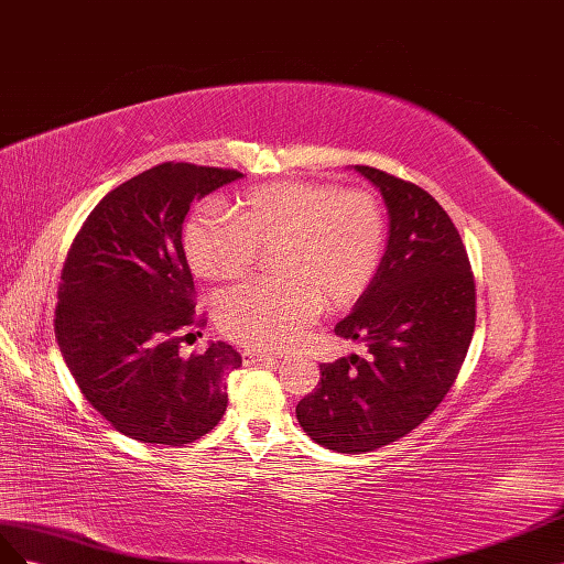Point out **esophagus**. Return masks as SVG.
I'll return each mask as SVG.
<instances>
[{"label": "esophagus", "mask_w": 564, "mask_h": 564, "mask_svg": "<svg viewBox=\"0 0 564 564\" xmlns=\"http://www.w3.org/2000/svg\"><path fill=\"white\" fill-rule=\"evenodd\" d=\"M276 357L269 351H257V349H243V361L254 364V361H273Z\"/></svg>", "instance_id": "1"}]
</instances>
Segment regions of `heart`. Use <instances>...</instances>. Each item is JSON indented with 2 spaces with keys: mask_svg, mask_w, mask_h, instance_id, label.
I'll return each mask as SVG.
<instances>
[{
  "mask_svg": "<svg viewBox=\"0 0 564 564\" xmlns=\"http://www.w3.org/2000/svg\"><path fill=\"white\" fill-rule=\"evenodd\" d=\"M231 217L203 205L184 224L191 269L207 281H243L260 252H273V283L238 288L217 302L231 340L281 349L318 314L343 307L373 283L388 246V215L373 191L316 182H273L238 193Z\"/></svg>",
  "mask_w": 564,
  "mask_h": 564,
  "instance_id": "obj_1",
  "label": "heart"
}]
</instances>
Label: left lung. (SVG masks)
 Masks as SVG:
<instances>
[{
	"label": "left lung",
	"mask_w": 564,
	"mask_h": 564,
	"mask_svg": "<svg viewBox=\"0 0 564 564\" xmlns=\"http://www.w3.org/2000/svg\"><path fill=\"white\" fill-rule=\"evenodd\" d=\"M382 193L390 240L373 283L335 335L366 340L368 354L321 366L297 404L310 437L340 454L373 452L406 437L437 409L468 354L477 293L468 250L430 193L368 165H354Z\"/></svg>",
	"instance_id": "left-lung-1"
}]
</instances>
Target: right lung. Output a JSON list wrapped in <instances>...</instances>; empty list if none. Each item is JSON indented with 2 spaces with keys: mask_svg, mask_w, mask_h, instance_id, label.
Listing matches in <instances>:
<instances>
[{
  "mask_svg": "<svg viewBox=\"0 0 564 564\" xmlns=\"http://www.w3.org/2000/svg\"><path fill=\"white\" fill-rule=\"evenodd\" d=\"M240 176L191 163L141 172L94 207L63 264L54 318L63 359L89 404L143 444H191L227 411L224 380L240 354L227 343L188 359L180 351L205 326L182 224L193 200Z\"/></svg>",
  "mask_w": 564,
  "mask_h": 564,
  "instance_id": "1",
  "label": "right lung"
}]
</instances>
